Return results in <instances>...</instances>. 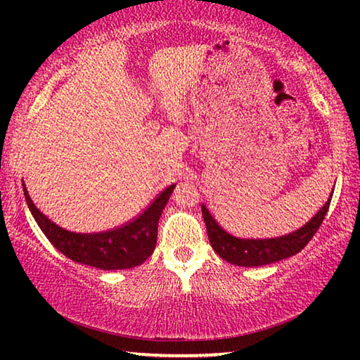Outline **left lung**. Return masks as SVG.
I'll list each match as a JSON object with an SVG mask.
<instances>
[{
	"label": "left lung",
	"instance_id": "1",
	"mask_svg": "<svg viewBox=\"0 0 360 360\" xmlns=\"http://www.w3.org/2000/svg\"><path fill=\"white\" fill-rule=\"evenodd\" d=\"M22 190L34 219L58 252L78 264L103 270H122L144 264L146 259L154 252L157 226L174 186L165 188L139 216L121 224L120 228L93 234L70 233L57 226L34 205L24 181Z\"/></svg>",
	"mask_w": 360,
	"mask_h": 360
}]
</instances>
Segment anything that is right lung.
<instances>
[{
	"mask_svg": "<svg viewBox=\"0 0 360 360\" xmlns=\"http://www.w3.org/2000/svg\"><path fill=\"white\" fill-rule=\"evenodd\" d=\"M328 208L329 201L307 224L295 231V233L274 239L236 238V236H231L228 231H224L216 223V219L210 214L206 206H203L201 211H203L206 229H208L210 243L221 259L228 260L229 264L240 265V267H259V265L278 262V260L292 257V255L300 252L318 231Z\"/></svg>",
	"mask_w": 360,
	"mask_h": 360,
	"instance_id": "right-lung-1",
	"label": "right lung"
}]
</instances>
